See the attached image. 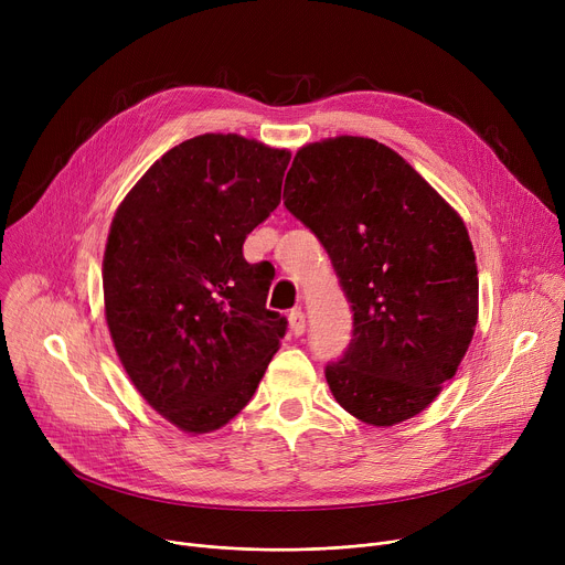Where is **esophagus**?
<instances>
[{
    "label": "esophagus",
    "instance_id": "34e87169",
    "mask_svg": "<svg viewBox=\"0 0 565 565\" xmlns=\"http://www.w3.org/2000/svg\"><path fill=\"white\" fill-rule=\"evenodd\" d=\"M288 322H290V332H292L295 337L305 334L307 320H305V313H302V309H292V311L288 313Z\"/></svg>",
    "mask_w": 565,
    "mask_h": 565
}]
</instances>
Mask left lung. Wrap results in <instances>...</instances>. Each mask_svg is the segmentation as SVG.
I'll use <instances>...</instances> for the list:
<instances>
[{
  "label": "left lung",
  "mask_w": 565,
  "mask_h": 565,
  "mask_svg": "<svg viewBox=\"0 0 565 565\" xmlns=\"http://www.w3.org/2000/svg\"><path fill=\"white\" fill-rule=\"evenodd\" d=\"M284 205L328 249L352 309V341L324 369L337 403L369 426L417 417L479 320L465 222L390 146L350 135L295 153Z\"/></svg>",
  "instance_id": "obj_1"
}]
</instances>
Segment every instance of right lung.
Segmentation results:
<instances>
[{"mask_svg":"<svg viewBox=\"0 0 565 565\" xmlns=\"http://www.w3.org/2000/svg\"><path fill=\"white\" fill-rule=\"evenodd\" d=\"M286 148L241 135L173 146L128 192L103 258L107 328L135 390L185 433H213L254 396L288 320L265 309L275 270L245 237L281 201Z\"/></svg>","mask_w":565,"mask_h":565,"instance_id":"right-lung-1","label":"right lung"}]
</instances>
